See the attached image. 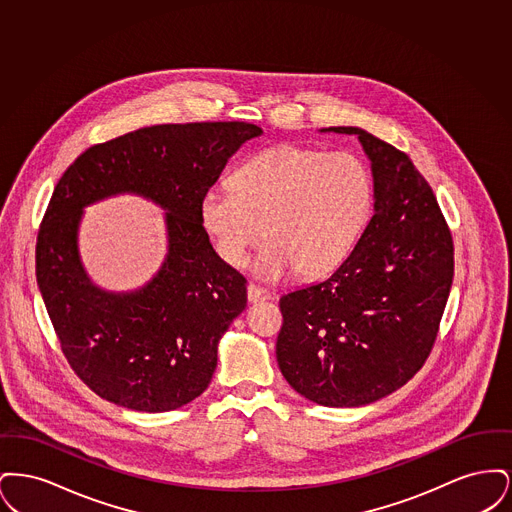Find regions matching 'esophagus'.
I'll list each match as a JSON object with an SVG mask.
<instances>
[{
  "instance_id": "obj_1",
  "label": "esophagus",
  "mask_w": 512,
  "mask_h": 512,
  "mask_svg": "<svg viewBox=\"0 0 512 512\" xmlns=\"http://www.w3.org/2000/svg\"><path fill=\"white\" fill-rule=\"evenodd\" d=\"M247 299H249V303L267 301V299H270V293L267 290H263V288H259V286H255V284H249L247 286Z\"/></svg>"
}]
</instances>
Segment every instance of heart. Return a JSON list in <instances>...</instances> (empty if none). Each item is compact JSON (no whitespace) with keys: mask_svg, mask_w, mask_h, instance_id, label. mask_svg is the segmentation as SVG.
<instances>
[{"mask_svg":"<svg viewBox=\"0 0 512 512\" xmlns=\"http://www.w3.org/2000/svg\"><path fill=\"white\" fill-rule=\"evenodd\" d=\"M230 184L201 197V224L220 259L236 268L265 234L253 272L267 282L292 270L318 278L340 267L365 228L374 195L357 155L292 144L251 155Z\"/></svg>","mask_w":512,"mask_h":512,"instance_id":"obj_1","label":"heart"}]
</instances>
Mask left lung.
Segmentation results:
<instances>
[{
  "mask_svg": "<svg viewBox=\"0 0 512 512\" xmlns=\"http://www.w3.org/2000/svg\"><path fill=\"white\" fill-rule=\"evenodd\" d=\"M374 215L328 278L280 297L278 366L324 407H363L405 386L428 359L453 284V238L409 155L357 126Z\"/></svg>",
  "mask_w": 512,
  "mask_h": 512,
  "instance_id": "obj_1",
  "label": "left lung"
}]
</instances>
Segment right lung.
<instances>
[{
	"label": "right lung",
	"instance_id": "1",
	"mask_svg": "<svg viewBox=\"0 0 512 512\" xmlns=\"http://www.w3.org/2000/svg\"><path fill=\"white\" fill-rule=\"evenodd\" d=\"M261 134L249 122L147 126L86 149L57 182L38 232L36 278L69 365L99 397L165 413L207 390L247 292L209 242L199 205L228 159ZM121 193L168 211V255L142 289L109 293L81 265L77 230L88 204Z\"/></svg>",
	"mask_w": 512,
	"mask_h": 512
}]
</instances>
